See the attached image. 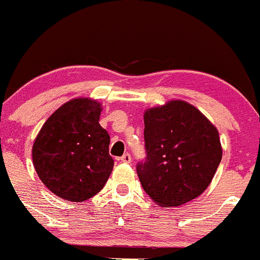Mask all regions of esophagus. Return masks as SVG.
Listing matches in <instances>:
<instances>
[{"label":"esophagus","mask_w":260,"mask_h":260,"mask_svg":"<svg viewBox=\"0 0 260 260\" xmlns=\"http://www.w3.org/2000/svg\"><path fill=\"white\" fill-rule=\"evenodd\" d=\"M120 161H122V163H125V164H129L131 161H132V156H131V155L127 152V154H124L122 157H120Z\"/></svg>","instance_id":"obj_1"}]
</instances>
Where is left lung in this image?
Listing matches in <instances>:
<instances>
[{
	"label": "left lung",
	"instance_id": "left-lung-1",
	"mask_svg": "<svg viewBox=\"0 0 260 260\" xmlns=\"http://www.w3.org/2000/svg\"><path fill=\"white\" fill-rule=\"evenodd\" d=\"M144 122L147 157L137 164V174L145 192L167 208L200 196L222 159L215 125L182 100L146 109Z\"/></svg>",
	"mask_w": 260,
	"mask_h": 260
}]
</instances>
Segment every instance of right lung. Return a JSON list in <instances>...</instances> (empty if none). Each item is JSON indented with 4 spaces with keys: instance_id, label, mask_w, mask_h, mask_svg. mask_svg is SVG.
Segmentation results:
<instances>
[{
    "instance_id": "obj_1",
    "label": "right lung",
    "mask_w": 260,
    "mask_h": 260,
    "mask_svg": "<svg viewBox=\"0 0 260 260\" xmlns=\"http://www.w3.org/2000/svg\"><path fill=\"white\" fill-rule=\"evenodd\" d=\"M103 105L78 97L60 106L45 122L31 147L43 185L68 201H84L100 192L114 167L110 136L100 125Z\"/></svg>"
}]
</instances>
